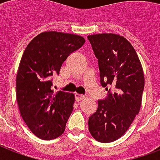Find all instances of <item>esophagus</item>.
I'll return each mask as SVG.
<instances>
[{
    "label": "esophagus",
    "instance_id": "esophagus-1",
    "mask_svg": "<svg viewBox=\"0 0 160 160\" xmlns=\"http://www.w3.org/2000/svg\"><path fill=\"white\" fill-rule=\"evenodd\" d=\"M75 100H76L77 102H79V101H80V100H84V99H85V95H79V94H75Z\"/></svg>",
    "mask_w": 160,
    "mask_h": 160
}]
</instances>
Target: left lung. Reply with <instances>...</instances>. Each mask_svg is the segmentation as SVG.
Segmentation results:
<instances>
[{
    "mask_svg": "<svg viewBox=\"0 0 160 160\" xmlns=\"http://www.w3.org/2000/svg\"><path fill=\"white\" fill-rule=\"evenodd\" d=\"M98 59L100 84L108 90L89 118V131L95 139L110 143L123 135L139 114L144 76L139 56L124 36L112 33L88 36ZM111 86L112 90L108 89Z\"/></svg>",
    "mask_w": 160,
    "mask_h": 160,
    "instance_id": "1",
    "label": "left lung"
}]
</instances>
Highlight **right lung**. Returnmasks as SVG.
Returning <instances> with one entry per match:
<instances>
[{"label": "right lung", "mask_w": 160, "mask_h": 160, "mask_svg": "<svg viewBox=\"0 0 160 160\" xmlns=\"http://www.w3.org/2000/svg\"><path fill=\"white\" fill-rule=\"evenodd\" d=\"M85 41L77 35L46 31L36 36L24 51L16 75V101L23 120L40 139L51 140L65 131L75 95L54 92L52 76L60 74L63 62Z\"/></svg>", "instance_id": "right-lung-1"}]
</instances>
